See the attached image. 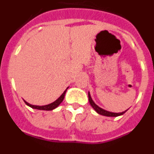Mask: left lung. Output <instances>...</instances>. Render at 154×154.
<instances>
[{"instance_id": "left-lung-1", "label": "left lung", "mask_w": 154, "mask_h": 154, "mask_svg": "<svg viewBox=\"0 0 154 154\" xmlns=\"http://www.w3.org/2000/svg\"><path fill=\"white\" fill-rule=\"evenodd\" d=\"M88 96H89V103H90V105L92 106V107L94 109L96 110V112H98V113L100 114V115L105 116H112V117H116V116H119L123 115V114H124L125 112L127 111V110H126V111H124V112H109V111H106V110L103 109H102V108H100L99 106H98L97 105L94 103L93 100H92V98H91V96H90V93H89H89H88Z\"/></svg>"}]
</instances>
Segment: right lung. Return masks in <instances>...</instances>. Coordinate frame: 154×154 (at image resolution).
Wrapping results in <instances>:
<instances>
[{
	"label": "right lung",
	"instance_id": "add662e5",
	"mask_svg": "<svg viewBox=\"0 0 154 154\" xmlns=\"http://www.w3.org/2000/svg\"><path fill=\"white\" fill-rule=\"evenodd\" d=\"M67 89H65V92L62 94V96L58 98L57 100H55V102H53L52 103H50V104L48 105H45V106H34V105H31L30 104V103H27V102L24 101V103H26V105H28V106L31 107L32 109H39V110H48H48H52L56 108V107H58V106L60 105V103L63 101L64 98H65V92H66V91H67Z\"/></svg>",
	"mask_w": 154,
	"mask_h": 154
}]
</instances>
